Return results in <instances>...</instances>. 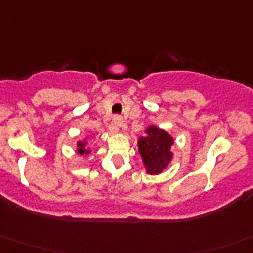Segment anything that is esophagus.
I'll list each match as a JSON object with an SVG mask.
<instances>
[{"instance_id": "34e87169", "label": "esophagus", "mask_w": 253, "mask_h": 253, "mask_svg": "<svg viewBox=\"0 0 253 253\" xmlns=\"http://www.w3.org/2000/svg\"><path fill=\"white\" fill-rule=\"evenodd\" d=\"M113 125H115L116 131H119V127H121L124 125V120H122L121 116H115L113 117Z\"/></svg>"}]
</instances>
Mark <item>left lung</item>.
<instances>
[{"label": "left lung", "instance_id": "8db88e82", "mask_svg": "<svg viewBox=\"0 0 253 253\" xmlns=\"http://www.w3.org/2000/svg\"><path fill=\"white\" fill-rule=\"evenodd\" d=\"M145 133L138 140V152L147 173L159 174L169 166L173 157L171 147L174 140L171 134L156 126L147 127Z\"/></svg>", "mask_w": 253, "mask_h": 253}]
</instances>
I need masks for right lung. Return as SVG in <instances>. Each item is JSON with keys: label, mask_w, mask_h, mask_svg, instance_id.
Segmentation results:
<instances>
[{"label": "right lung", "mask_w": 253, "mask_h": 253, "mask_svg": "<svg viewBox=\"0 0 253 253\" xmlns=\"http://www.w3.org/2000/svg\"><path fill=\"white\" fill-rule=\"evenodd\" d=\"M77 152L80 155H88V153H91V150L87 147L86 141H79L77 142Z\"/></svg>", "instance_id": "obj_1"}]
</instances>
